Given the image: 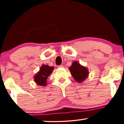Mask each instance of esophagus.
Returning <instances> with one entry per match:
<instances>
[{
  "instance_id": "esophagus-1",
  "label": "esophagus",
  "mask_w": 124,
  "mask_h": 124,
  "mask_svg": "<svg viewBox=\"0 0 124 124\" xmlns=\"http://www.w3.org/2000/svg\"><path fill=\"white\" fill-rule=\"evenodd\" d=\"M57 67H58V68H62V67H63V66H62V65H59Z\"/></svg>"
}]
</instances>
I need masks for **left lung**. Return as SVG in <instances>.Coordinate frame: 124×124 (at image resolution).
Returning <instances> with one entry per match:
<instances>
[{"instance_id": "left-lung-1", "label": "left lung", "mask_w": 124, "mask_h": 124, "mask_svg": "<svg viewBox=\"0 0 124 124\" xmlns=\"http://www.w3.org/2000/svg\"><path fill=\"white\" fill-rule=\"evenodd\" d=\"M69 70L74 79L79 83L84 81L89 74L88 69L81 65L77 62H73L72 66L69 67Z\"/></svg>"}]
</instances>
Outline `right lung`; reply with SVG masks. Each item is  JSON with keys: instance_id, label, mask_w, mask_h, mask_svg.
Here are the masks:
<instances>
[{"instance_id": "right-lung-1", "label": "right lung", "mask_w": 124, "mask_h": 124, "mask_svg": "<svg viewBox=\"0 0 124 124\" xmlns=\"http://www.w3.org/2000/svg\"><path fill=\"white\" fill-rule=\"evenodd\" d=\"M54 68L47 65H43L40 70L34 76V81L39 86H46L47 85V77L50 75Z\"/></svg>"}]
</instances>
